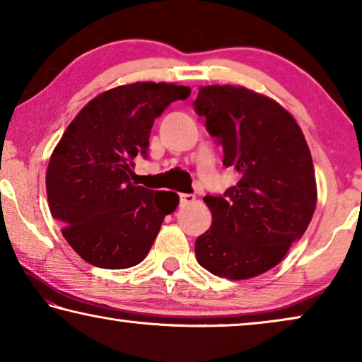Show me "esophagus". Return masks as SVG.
I'll list each match as a JSON object with an SVG mask.
<instances>
[{"label":"esophagus","instance_id":"obj_1","mask_svg":"<svg viewBox=\"0 0 362 362\" xmlns=\"http://www.w3.org/2000/svg\"><path fill=\"white\" fill-rule=\"evenodd\" d=\"M180 201H181V206H187V204H192L196 201V196H194V194H181Z\"/></svg>","mask_w":362,"mask_h":362}]
</instances>
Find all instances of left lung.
<instances>
[{
	"mask_svg": "<svg viewBox=\"0 0 362 362\" xmlns=\"http://www.w3.org/2000/svg\"><path fill=\"white\" fill-rule=\"evenodd\" d=\"M238 173L223 196H206L212 225L196 240L197 263L225 279H251L279 264L310 223L317 181L300 127L279 103L245 86L199 88L194 101Z\"/></svg>",
	"mask_w": 362,
	"mask_h": 362,
	"instance_id": "left-lung-1",
	"label": "left lung"
}]
</instances>
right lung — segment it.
Returning a JSON list of instances; mask_svg holds the SVG:
<instances>
[{"label": "right lung", "instance_id": "add662e5", "mask_svg": "<svg viewBox=\"0 0 362 362\" xmlns=\"http://www.w3.org/2000/svg\"><path fill=\"white\" fill-rule=\"evenodd\" d=\"M191 88L137 81L91 99L68 125L45 175L52 217L86 263L125 269L145 259L165 216L180 197L130 181L134 158L146 155L150 130L165 107Z\"/></svg>", "mask_w": 362, "mask_h": 362}]
</instances>
